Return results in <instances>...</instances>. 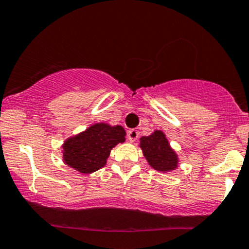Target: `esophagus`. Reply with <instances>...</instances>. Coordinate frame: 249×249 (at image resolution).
<instances>
[{"instance_id": "obj_1", "label": "esophagus", "mask_w": 249, "mask_h": 249, "mask_svg": "<svg viewBox=\"0 0 249 249\" xmlns=\"http://www.w3.org/2000/svg\"><path fill=\"white\" fill-rule=\"evenodd\" d=\"M139 137V132L137 130L132 129V130H129V132H127V139L131 142V143H133V142H136Z\"/></svg>"}]
</instances>
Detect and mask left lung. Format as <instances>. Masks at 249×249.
Returning <instances> with one entry per match:
<instances>
[{
  "label": "left lung",
  "instance_id": "obj_1",
  "mask_svg": "<svg viewBox=\"0 0 249 249\" xmlns=\"http://www.w3.org/2000/svg\"><path fill=\"white\" fill-rule=\"evenodd\" d=\"M139 141L144 157L152 169L160 173H169L177 169L178 155L170 146L163 131L155 130L151 135L143 136Z\"/></svg>",
  "mask_w": 249,
  "mask_h": 249
}]
</instances>
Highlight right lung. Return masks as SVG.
<instances>
[{"instance_id": "right-lung-1", "label": "right lung", "mask_w": 249, "mask_h": 249, "mask_svg": "<svg viewBox=\"0 0 249 249\" xmlns=\"http://www.w3.org/2000/svg\"><path fill=\"white\" fill-rule=\"evenodd\" d=\"M124 127L97 123L62 144V160L81 174H92L106 165L111 150L125 142Z\"/></svg>"}]
</instances>
